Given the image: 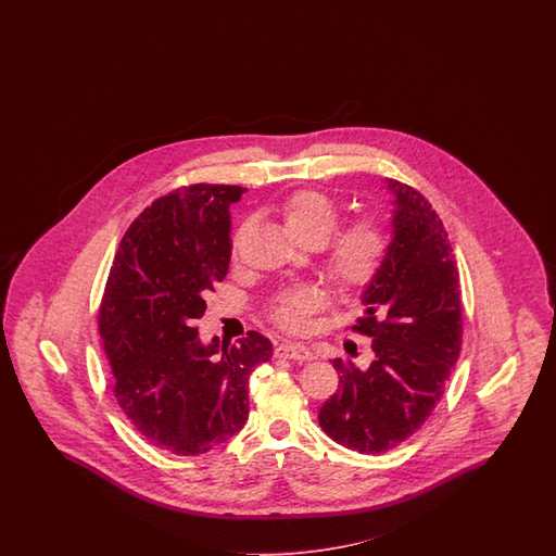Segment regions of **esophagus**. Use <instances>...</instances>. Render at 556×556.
Masks as SVG:
<instances>
[{
  "mask_svg": "<svg viewBox=\"0 0 556 556\" xmlns=\"http://www.w3.org/2000/svg\"><path fill=\"white\" fill-rule=\"evenodd\" d=\"M275 356L293 358V361H312V358H316V353L309 346L300 344V342H286V344H279L275 349Z\"/></svg>",
  "mask_w": 556,
  "mask_h": 556,
  "instance_id": "34e87169",
  "label": "esophagus"
}]
</instances>
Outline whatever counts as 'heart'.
Returning <instances> with one entry per match:
<instances>
[{"label":"heart","instance_id":"1","mask_svg":"<svg viewBox=\"0 0 556 556\" xmlns=\"http://www.w3.org/2000/svg\"><path fill=\"white\" fill-rule=\"evenodd\" d=\"M281 219L287 232L298 242L318 247L334 232L338 224L337 203L320 191L303 189L287 198L281 205ZM388 251V235L377 218H358L340 230L326 249L324 267L330 281L340 289H354L369 283L381 267ZM324 303L316 287L289 289L273 303V320L289 332H303L309 318Z\"/></svg>","mask_w":556,"mask_h":556}]
</instances>
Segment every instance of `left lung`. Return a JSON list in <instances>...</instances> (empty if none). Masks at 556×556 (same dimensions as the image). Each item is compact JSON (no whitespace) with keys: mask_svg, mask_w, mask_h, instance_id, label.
<instances>
[{"mask_svg":"<svg viewBox=\"0 0 556 556\" xmlns=\"http://www.w3.org/2000/svg\"><path fill=\"white\" fill-rule=\"evenodd\" d=\"M386 189L391 240L354 326L372 337V361L367 369L332 361L340 386L318 416L328 437L361 455L386 453L428 420L463 337L458 269L442 219L420 191L393 179Z\"/></svg>","mask_w":556,"mask_h":556,"instance_id":"obj_1","label":"left lung"}]
</instances>
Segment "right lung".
Masks as SVG:
<instances>
[{
    "instance_id": "1",
    "label": "right lung",
    "mask_w": 556,
    "mask_h": 556,
    "mask_svg": "<svg viewBox=\"0 0 556 556\" xmlns=\"http://www.w3.org/2000/svg\"><path fill=\"white\" fill-rule=\"evenodd\" d=\"M247 189L184 187L156 200L119 242L101 300L114 395L136 430L173 455H203L242 430L249 377L273 356L251 330L203 342L195 320L230 265V205Z\"/></svg>"
}]
</instances>
